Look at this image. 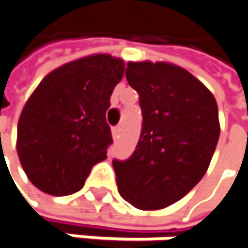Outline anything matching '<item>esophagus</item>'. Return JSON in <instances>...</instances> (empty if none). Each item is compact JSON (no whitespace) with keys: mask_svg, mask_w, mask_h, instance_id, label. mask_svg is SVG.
<instances>
[{"mask_svg":"<svg viewBox=\"0 0 248 248\" xmlns=\"http://www.w3.org/2000/svg\"><path fill=\"white\" fill-rule=\"evenodd\" d=\"M119 136H121V126H116L112 129V138L119 139Z\"/></svg>","mask_w":248,"mask_h":248,"instance_id":"1","label":"esophagus"}]
</instances>
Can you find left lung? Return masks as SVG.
Instances as JSON below:
<instances>
[{"label": "left lung", "mask_w": 248, "mask_h": 248, "mask_svg": "<svg viewBox=\"0 0 248 248\" xmlns=\"http://www.w3.org/2000/svg\"><path fill=\"white\" fill-rule=\"evenodd\" d=\"M143 122L133 154L113 160L121 197L141 211L163 209L205 175L219 140L217 104L191 73L170 63H127Z\"/></svg>", "instance_id": "8db88e82"}]
</instances>
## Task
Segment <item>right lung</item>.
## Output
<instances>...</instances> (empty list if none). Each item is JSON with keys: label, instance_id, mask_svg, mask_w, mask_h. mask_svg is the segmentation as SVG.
Returning a JSON list of instances; mask_svg holds the SVG:
<instances>
[{"label": "right lung", "instance_id": "add662e5", "mask_svg": "<svg viewBox=\"0 0 248 248\" xmlns=\"http://www.w3.org/2000/svg\"><path fill=\"white\" fill-rule=\"evenodd\" d=\"M124 60L94 54L47 74L23 107L16 150L23 171L40 191L71 195L112 144L107 110L124 77Z\"/></svg>", "mask_w": 248, "mask_h": 248}]
</instances>
